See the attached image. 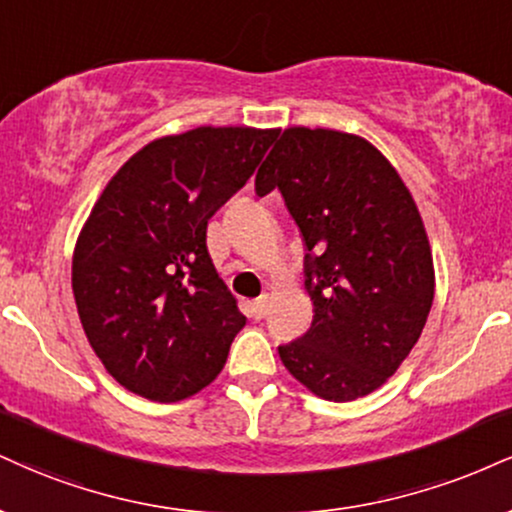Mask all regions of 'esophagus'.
Returning <instances> with one entry per match:
<instances>
[{
	"instance_id": "esophagus-1",
	"label": "esophagus",
	"mask_w": 512,
	"mask_h": 512,
	"mask_svg": "<svg viewBox=\"0 0 512 512\" xmlns=\"http://www.w3.org/2000/svg\"><path fill=\"white\" fill-rule=\"evenodd\" d=\"M269 307V298L267 295H260L257 300H252V315H255V319H262L264 312H267Z\"/></svg>"
}]
</instances>
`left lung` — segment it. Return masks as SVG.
I'll use <instances>...</instances> for the list:
<instances>
[{"instance_id":"1","label":"left lung","mask_w":512,"mask_h":512,"mask_svg":"<svg viewBox=\"0 0 512 512\" xmlns=\"http://www.w3.org/2000/svg\"><path fill=\"white\" fill-rule=\"evenodd\" d=\"M281 190L305 245L312 326L279 348L307 391L334 403L369 396L420 341L434 303V257L408 186L369 140L291 126L255 178Z\"/></svg>"}]
</instances>
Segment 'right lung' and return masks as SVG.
Wrapping results in <instances>:
<instances>
[{
	"instance_id": "1",
	"label": "right lung",
	"mask_w": 512,
	"mask_h": 512,
	"mask_svg": "<svg viewBox=\"0 0 512 512\" xmlns=\"http://www.w3.org/2000/svg\"><path fill=\"white\" fill-rule=\"evenodd\" d=\"M276 135L250 126L164 135L92 205L73 248V298L92 350L126 391L176 403L224 369L245 317L209 260L207 221Z\"/></svg>"
}]
</instances>
